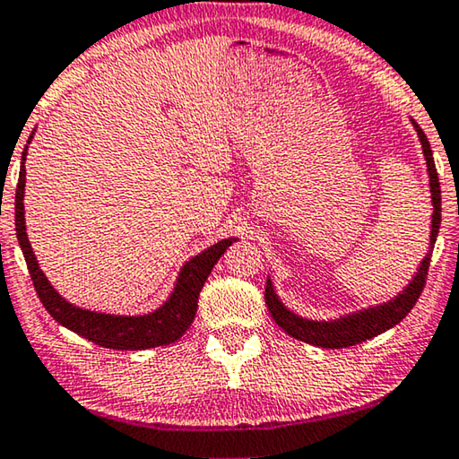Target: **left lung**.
<instances>
[{
  "label": "left lung",
  "instance_id": "left-lung-1",
  "mask_svg": "<svg viewBox=\"0 0 459 459\" xmlns=\"http://www.w3.org/2000/svg\"><path fill=\"white\" fill-rule=\"evenodd\" d=\"M412 122V128L417 130V136L423 147L425 163H427V176H429V192H431V204H433V214H431V235H429V251L420 261V265L414 272L412 280L403 288V292L392 296L390 300L376 304V307H368L355 312H349L339 318H331V321H315V318H307L296 315L294 310H290L286 304L280 300V296L275 294V288L272 283V278H267L265 283V304L269 308V315L275 321L280 329L286 331L290 337L304 343L325 347V349H343L358 345L361 341L374 339L376 334L386 333L392 326H396L403 318L409 315L414 304H417L420 292L425 288L429 264H431V253L435 241L439 235V224H441V187L437 169H435L433 161V151L429 144L427 136L417 122Z\"/></svg>",
  "mask_w": 459,
  "mask_h": 459
}]
</instances>
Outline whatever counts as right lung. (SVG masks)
Returning <instances> with one entry per match:
<instances>
[{
	"label": "right lung",
	"mask_w": 459,
	"mask_h": 459,
	"mask_svg": "<svg viewBox=\"0 0 459 459\" xmlns=\"http://www.w3.org/2000/svg\"><path fill=\"white\" fill-rule=\"evenodd\" d=\"M34 136V130L28 138L24 152H22L20 178L16 187V235L20 249L24 253L28 272L34 281V290L39 294L42 307L48 315L65 329L82 334L83 339L91 341L106 349H120V351H138V349H151L159 345H169L184 334L194 323L195 310H198V296L206 283L210 272L216 261L224 255V251L237 241L235 237L222 238L208 249L181 265L176 283L167 300L161 307L147 312V315H108V312L87 310L65 300L56 292L53 283L42 272L39 261L32 251V245L26 235V218H24V187H26V155L28 144Z\"/></svg>",
	"instance_id": "right-lung-1"
}]
</instances>
